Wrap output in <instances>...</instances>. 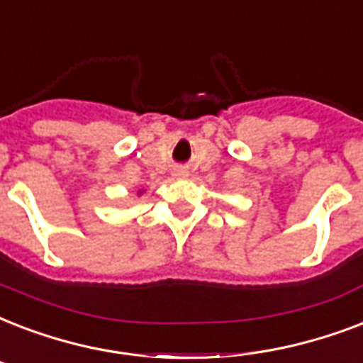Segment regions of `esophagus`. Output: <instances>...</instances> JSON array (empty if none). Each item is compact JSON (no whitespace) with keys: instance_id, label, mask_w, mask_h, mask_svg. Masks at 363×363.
I'll use <instances>...</instances> for the list:
<instances>
[{"instance_id":"1","label":"esophagus","mask_w":363,"mask_h":363,"mask_svg":"<svg viewBox=\"0 0 363 363\" xmlns=\"http://www.w3.org/2000/svg\"><path fill=\"white\" fill-rule=\"evenodd\" d=\"M174 178H187L185 170H174Z\"/></svg>"}]
</instances>
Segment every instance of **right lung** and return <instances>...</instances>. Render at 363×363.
Listing matches in <instances>:
<instances>
[{
    "mask_svg": "<svg viewBox=\"0 0 363 363\" xmlns=\"http://www.w3.org/2000/svg\"><path fill=\"white\" fill-rule=\"evenodd\" d=\"M143 195V189H140V191H138V196H142Z\"/></svg>",
    "mask_w": 363,
    "mask_h": 363,
    "instance_id": "add662e5",
    "label": "right lung"
}]
</instances>
